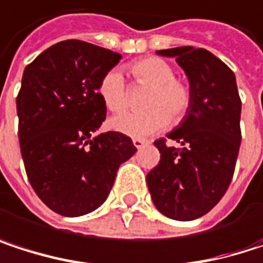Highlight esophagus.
<instances>
[{
    "mask_svg": "<svg viewBox=\"0 0 263 263\" xmlns=\"http://www.w3.org/2000/svg\"><path fill=\"white\" fill-rule=\"evenodd\" d=\"M132 143H134V146L137 149H141L144 144H147V140H144V138H132Z\"/></svg>",
    "mask_w": 263,
    "mask_h": 263,
    "instance_id": "esophagus-1",
    "label": "esophagus"
}]
</instances>
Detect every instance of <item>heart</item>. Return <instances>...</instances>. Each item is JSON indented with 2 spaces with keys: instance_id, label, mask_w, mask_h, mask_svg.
Here are the masks:
<instances>
[{
  "instance_id": "obj_1",
  "label": "heart",
  "mask_w": 263,
  "mask_h": 263,
  "mask_svg": "<svg viewBox=\"0 0 263 263\" xmlns=\"http://www.w3.org/2000/svg\"><path fill=\"white\" fill-rule=\"evenodd\" d=\"M131 74L151 86L144 111L122 112L109 120V126L123 135L143 138L163 131L171 119L180 122L189 111L192 92L187 83L175 79V71L169 62L161 58L149 56L134 62ZM99 96L111 112H120L126 106V88L123 74L117 70L108 71L99 85ZM171 117L169 118L168 116Z\"/></svg>"
}]
</instances>
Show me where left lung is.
Returning <instances> with one entry per match:
<instances>
[{
    "mask_svg": "<svg viewBox=\"0 0 263 263\" xmlns=\"http://www.w3.org/2000/svg\"><path fill=\"white\" fill-rule=\"evenodd\" d=\"M157 54L175 58L189 79L192 102L181 123L157 140L160 163L147 177L154 205L167 218L192 221L224 196L240 146V99L235 73L204 48L177 47Z\"/></svg>",
    "mask_w": 263,
    "mask_h": 263,
    "instance_id": "8db88e82",
    "label": "left lung"
}]
</instances>
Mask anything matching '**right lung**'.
Instances as JSON below:
<instances>
[{
    "label": "right lung",
    "mask_w": 263,
    "mask_h": 263,
    "mask_svg": "<svg viewBox=\"0 0 263 263\" xmlns=\"http://www.w3.org/2000/svg\"><path fill=\"white\" fill-rule=\"evenodd\" d=\"M122 56L68 39L42 51L23 74L18 137L27 177L53 212L74 218L99 209L122 163L137 152L128 135L103 132L102 78Z\"/></svg>",
    "instance_id": "add662e5"
}]
</instances>
